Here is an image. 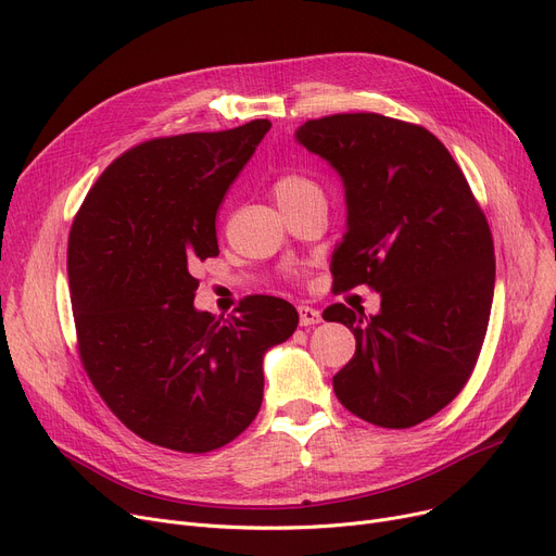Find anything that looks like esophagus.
Here are the masks:
<instances>
[{
	"mask_svg": "<svg viewBox=\"0 0 556 556\" xmlns=\"http://www.w3.org/2000/svg\"><path fill=\"white\" fill-rule=\"evenodd\" d=\"M298 311H300V325L302 327H311V325H319L323 323V313H319L317 308H313V306H298Z\"/></svg>",
	"mask_w": 556,
	"mask_h": 556,
	"instance_id": "1",
	"label": "esophagus"
}]
</instances>
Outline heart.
<instances>
[{
  "label": "heart",
  "mask_w": 556,
  "mask_h": 556,
  "mask_svg": "<svg viewBox=\"0 0 556 556\" xmlns=\"http://www.w3.org/2000/svg\"><path fill=\"white\" fill-rule=\"evenodd\" d=\"M273 193L279 202V207H293V204H302L308 200H325V193L319 189V185L302 170L279 173L273 182Z\"/></svg>",
  "instance_id": "1"
}]
</instances>
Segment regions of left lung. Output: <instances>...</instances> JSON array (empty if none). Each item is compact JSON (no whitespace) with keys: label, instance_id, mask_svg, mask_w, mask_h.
<instances>
[{"label":"left lung","instance_id":"obj_1","mask_svg":"<svg viewBox=\"0 0 556 556\" xmlns=\"http://www.w3.org/2000/svg\"><path fill=\"white\" fill-rule=\"evenodd\" d=\"M295 137L344 182L333 286L381 293L378 315L344 304L323 315L356 336L354 358L333 376L336 396L374 426H417L462 392L480 356L495 283L486 216L424 126L354 112L311 119Z\"/></svg>","mask_w":556,"mask_h":556}]
</instances>
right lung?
<instances>
[{"mask_svg":"<svg viewBox=\"0 0 556 556\" xmlns=\"http://www.w3.org/2000/svg\"><path fill=\"white\" fill-rule=\"evenodd\" d=\"M268 119L143 141L85 195L67 245L80 363L141 440L210 453L254 421L263 354L288 340L293 304L250 295L237 315L195 311L198 261L218 256L216 212Z\"/></svg>","mask_w":556,"mask_h":556,"instance_id":"1","label":"right lung"}]
</instances>
